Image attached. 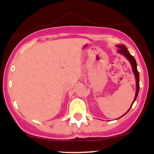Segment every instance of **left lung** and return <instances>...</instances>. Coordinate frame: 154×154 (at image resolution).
Returning <instances> with one entry per match:
<instances>
[{
  "label": "left lung",
  "mask_w": 154,
  "mask_h": 154,
  "mask_svg": "<svg viewBox=\"0 0 154 154\" xmlns=\"http://www.w3.org/2000/svg\"><path fill=\"white\" fill-rule=\"evenodd\" d=\"M116 46L119 48V50H118V53H119V54H120L123 55V56H125V57L126 58V59H128L129 61H130V64H131V66H132V72H133L134 75H135V80H136V92H135V98H134L133 102H132L131 106H130V109H128V111H127V112L125 113V114H124V115H125V114H126L127 113H128V111H130V109H131L132 104H133L134 102L135 101L136 98H137V95H138L139 87H140V85H139V81H140L139 80V72H138V71H137V63H136V61H135V58H134L133 56H132V55L130 54V52H129L128 49H127L126 46H125V45H116ZM124 115L122 116L121 117H122ZM121 117H119V118H121Z\"/></svg>",
  "instance_id": "left-lung-1"
}]
</instances>
